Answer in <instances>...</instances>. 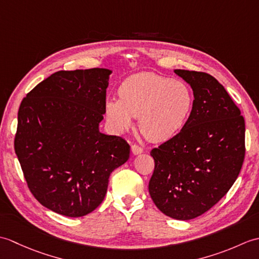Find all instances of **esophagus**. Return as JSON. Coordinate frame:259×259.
Listing matches in <instances>:
<instances>
[{"mask_svg": "<svg viewBox=\"0 0 259 259\" xmlns=\"http://www.w3.org/2000/svg\"><path fill=\"white\" fill-rule=\"evenodd\" d=\"M131 151H133L134 155H140V153L144 152V148L139 147L138 145H133L131 146Z\"/></svg>", "mask_w": 259, "mask_h": 259, "instance_id": "1", "label": "esophagus"}]
</instances>
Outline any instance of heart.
Instances as JSON below:
<instances>
[{
  "instance_id": "b5f03b06",
  "label": "heart",
  "mask_w": 259,
  "mask_h": 259,
  "mask_svg": "<svg viewBox=\"0 0 259 259\" xmlns=\"http://www.w3.org/2000/svg\"><path fill=\"white\" fill-rule=\"evenodd\" d=\"M120 97L109 96L104 102L108 123L114 133H122L140 117L146 137L168 140L183 130L191 117L195 97L183 81H172L153 72H141L123 81Z\"/></svg>"
}]
</instances>
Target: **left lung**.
Returning a JSON list of instances; mask_svg holds the SVG:
<instances>
[{
	"label": "left lung",
	"instance_id": "8db88e82",
	"mask_svg": "<svg viewBox=\"0 0 259 259\" xmlns=\"http://www.w3.org/2000/svg\"><path fill=\"white\" fill-rule=\"evenodd\" d=\"M195 97L180 133L152 149L149 194L159 210L189 221L209 210L237 179L245 158V120L225 88L205 72L175 70Z\"/></svg>",
	"mask_w": 259,
	"mask_h": 259
}]
</instances>
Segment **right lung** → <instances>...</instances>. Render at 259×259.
Masks as SVG:
<instances>
[{"mask_svg":"<svg viewBox=\"0 0 259 259\" xmlns=\"http://www.w3.org/2000/svg\"><path fill=\"white\" fill-rule=\"evenodd\" d=\"M109 69L58 71L22 100L14 149L36 200L68 217L100 205L130 146L100 133Z\"/></svg>","mask_w":259,"mask_h":259,"instance_id":"obj_1","label":"right lung"}]
</instances>
